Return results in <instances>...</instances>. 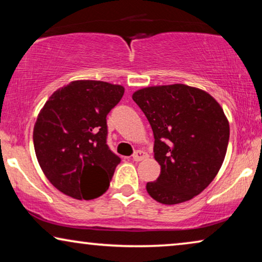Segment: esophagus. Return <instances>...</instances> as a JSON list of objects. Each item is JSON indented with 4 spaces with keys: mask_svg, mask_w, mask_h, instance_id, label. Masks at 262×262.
<instances>
[{
    "mask_svg": "<svg viewBox=\"0 0 262 262\" xmlns=\"http://www.w3.org/2000/svg\"><path fill=\"white\" fill-rule=\"evenodd\" d=\"M146 157H148V154L142 151V150H137V151H136L134 155H132V160L136 161V162H139V161L145 160Z\"/></svg>",
    "mask_w": 262,
    "mask_h": 262,
    "instance_id": "esophagus-1",
    "label": "esophagus"
}]
</instances>
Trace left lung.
<instances>
[{"label": "left lung", "instance_id": "8db88e82", "mask_svg": "<svg viewBox=\"0 0 262 262\" xmlns=\"http://www.w3.org/2000/svg\"><path fill=\"white\" fill-rule=\"evenodd\" d=\"M132 99L152 128L154 157L161 166L146 191L166 205L194 198L211 184L227 154L230 130L223 108L209 93L186 84L146 87Z\"/></svg>", "mask_w": 262, "mask_h": 262}]
</instances>
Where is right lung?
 I'll return each mask as SVG.
<instances>
[{"label": "right lung", "instance_id": "1", "mask_svg": "<svg viewBox=\"0 0 262 262\" xmlns=\"http://www.w3.org/2000/svg\"><path fill=\"white\" fill-rule=\"evenodd\" d=\"M124 91L102 81H73L57 89L39 112L35 155L45 177L64 194L91 200L108 189L120 157L107 145L106 117Z\"/></svg>", "mask_w": 262, "mask_h": 262}]
</instances>
